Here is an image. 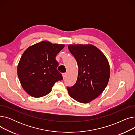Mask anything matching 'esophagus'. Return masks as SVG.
Listing matches in <instances>:
<instances>
[{
  "mask_svg": "<svg viewBox=\"0 0 135 135\" xmlns=\"http://www.w3.org/2000/svg\"><path fill=\"white\" fill-rule=\"evenodd\" d=\"M66 76H67V74L66 73H63L62 74V76H63V79H65Z\"/></svg>",
  "mask_w": 135,
  "mask_h": 135,
  "instance_id": "obj_1",
  "label": "esophagus"
}]
</instances>
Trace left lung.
<instances>
[{
	"label": "left lung",
	"instance_id": "left-lung-1",
	"mask_svg": "<svg viewBox=\"0 0 135 135\" xmlns=\"http://www.w3.org/2000/svg\"><path fill=\"white\" fill-rule=\"evenodd\" d=\"M68 47L78 66L75 84L67 88L68 94L80 103L90 102L107 85L110 77L109 62L100 50L92 44H70Z\"/></svg>",
	"mask_w": 135,
	"mask_h": 135
}]
</instances>
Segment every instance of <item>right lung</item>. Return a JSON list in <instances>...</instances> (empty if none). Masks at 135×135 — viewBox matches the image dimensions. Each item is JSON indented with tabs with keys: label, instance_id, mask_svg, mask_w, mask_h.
Segmentation results:
<instances>
[{
	"label": "right lung",
	"instance_id": "obj_1",
	"mask_svg": "<svg viewBox=\"0 0 135 135\" xmlns=\"http://www.w3.org/2000/svg\"><path fill=\"white\" fill-rule=\"evenodd\" d=\"M65 46L42 41L25 51L18 64L17 75L28 95L35 98L44 96L51 91L56 82L63 79L55 57Z\"/></svg>",
	"mask_w": 135,
	"mask_h": 135
}]
</instances>
